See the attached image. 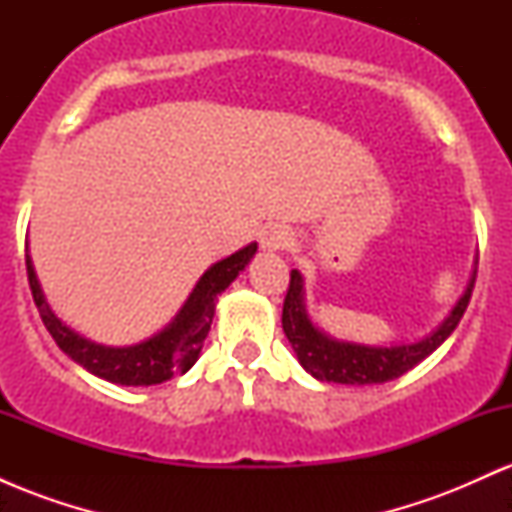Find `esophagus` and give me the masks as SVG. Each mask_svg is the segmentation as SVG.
Segmentation results:
<instances>
[{
	"label": "esophagus",
	"mask_w": 512,
	"mask_h": 512,
	"mask_svg": "<svg viewBox=\"0 0 512 512\" xmlns=\"http://www.w3.org/2000/svg\"><path fill=\"white\" fill-rule=\"evenodd\" d=\"M291 243H293V238H291L289 228L279 226V223L264 228L262 236H260V245L264 250H286Z\"/></svg>",
	"instance_id": "esophagus-1"
}]
</instances>
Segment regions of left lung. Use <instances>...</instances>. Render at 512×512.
Wrapping results in <instances>:
<instances>
[{"instance_id":"left-lung-1","label":"left lung","mask_w":512,"mask_h":512,"mask_svg":"<svg viewBox=\"0 0 512 512\" xmlns=\"http://www.w3.org/2000/svg\"><path fill=\"white\" fill-rule=\"evenodd\" d=\"M474 281H477V272L472 274L467 291H464V296L452 308V313L445 317L443 325L431 337L421 339L416 344L402 346H361L334 342V339L325 337V334L310 325L303 308V279L296 269H291L281 325H284L286 337H289L301 366L310 375H315L317 380L342 385L387 383V380H395L399 375L407 373L416 363L424 361L426 356H431L450 337L457 322L462 320L464 310H467L469 298H472L474 291Z\"/></svg>"}]
</instances>
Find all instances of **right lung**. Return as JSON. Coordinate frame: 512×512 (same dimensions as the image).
I'll return each instance as SVG.
<instances>
[{
  "mask_svg": "<svg viewBox=\"0 0 512 512\" xmlns=\"http://www.w3.org/2000/svg\"><path fill=\"white\" fill-rule=\"evenodd\" d=\"M257 243H250L248 248L238 250L236 255L216 262L207 274L199 279V284L182 305L180 315L163 332L156 337L146 339L137 346H125V349H113V346L93 344L88 339L74 334L69 327H64L52 310L45 303L40 293L38 279H35L31 257L26 255V272L28 286H31L33 301L38 305V313L43 317V325L48 327L57 346L67 356H72L79 366L91 370L98 378L110 380L117 385H158L163 380H170L173 375H182L192 368V363L199 358L204 339H207L211 317H214L216 298L219 293L236 279L240 269L250 262L255 255Z\"/></svg>",
  "mask_w": 512,
  "mask_h": 512,
  "instance_id": "1",
  "label": "right lung"
}]
</instances>
